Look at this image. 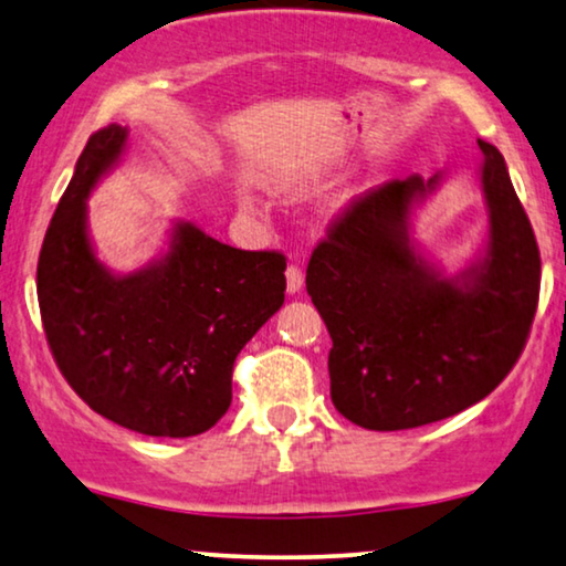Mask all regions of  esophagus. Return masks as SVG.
<instances>
[{
	"label": "esophagus",
	"instance_id": "34e87169",
	"mask_svg": "<svg viewBox=\"0 0 566 566\" xmlns=\"http://www.w3.org/2000/svg\"><path fill=\"white\" fill-rule=\"evenodd\" d=\"M301 285H304V275H301V268L289 265V270H285V291H289L291 296H296V293L301 291Z\"/></svg>",
	"mask_w": 566,
	"mask_h": 566
}]
</instances>
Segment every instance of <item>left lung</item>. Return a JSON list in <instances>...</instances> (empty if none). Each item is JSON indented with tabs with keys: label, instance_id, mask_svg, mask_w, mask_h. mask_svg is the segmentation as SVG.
Segmentation results:
<instances>
[{
	"label": "left lung",
	"instance_id": "1",
	"mask_svg": "<svg viewBox=\"0 0 566 566\" xmlns=\"http://www.w3.org/2000/svg\"><path fill=\"white\" fill-rule=\"evenodd\" d=\"M479 151L486 229L455 273L412 237L417 208L443 188L446 169L366 192L308 260L306 291L332 337V405L360 428L459 415L521 358L538 304V247L502 154L486 142Z\"/></svg>",
	"mask_w": 566,
	"mask_h": 566
}]
</instances>
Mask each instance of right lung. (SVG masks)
<instances>
[{"instance_id": "add662e5", "label": "right lung", "mask_w": 566, "mask_h": 566, "mask_svg": "<svg viewBox=\"0 0 566 566\" xmlns=\"http://www.w3.org/2000/svg\"><path fill=\"white\" fill-rule=\"evenodd\" d=\"M128 126L90 136L38 260L45 337L69 386L120 428L151 438L211 430L231 405L242 347L283 306L285 260L244 252L175 219L146 265L97 258L87 200L123 161Z\"/></svg>"}]
</instances>
